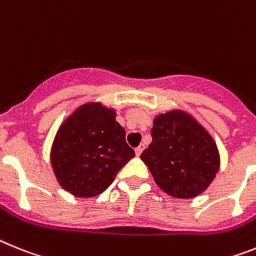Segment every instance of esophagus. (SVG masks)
<instances>
[{
  "label": "esophagus",
  "instance_id": "34e87169",
  "mask_svg": "<svg viewBox=\"0 0 256 256\" xmlns=\"http://www.w3.org/2000/svg\"><path fill=\"white\" fill-rule=\"evenodd\" d=\"M143 150H144V144H140L139 147L135 148V154H136V156H140L142 152H143Z\"/></svg>",
  "mask_w": 256,
  "mask_h": 256
}]
</instances>
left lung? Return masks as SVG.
<instances>
[{"instance_id": "left-lung-1", "label": "left lung", "mask_w": 256, "mask_h": 256, "mask_svg": "<svg viewBox=\"0 0 256 256\" xmlns=\"http://www.w3.org/2000/svg\"><path fill=\"white\" fill-rule=\"evenodd\" d=\"M152 143L140 158L154 182L170 196L190 199L207 188L220 169V154L211 134L180 109L154 118Z\"/></svg>"}]
</instances>
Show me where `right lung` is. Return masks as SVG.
I'll return each instance as SVG.
<instances>
[{"label":"right lung","mask_w":256,"mask_h":256,"mask_svg":"<svg viewBox=\"0 0 256 256\" xmlns=\"http://www.w3.org/2000/svg\"><path fill=\"white\" fill-rule=\"evenodd\" d=\"M124 135L113 108L87 102L75 109L60 126L50 150L61 188L78 198L102 194L135 156Z\"/></svg>","instance_id":"add662e5"}]
</instances>
